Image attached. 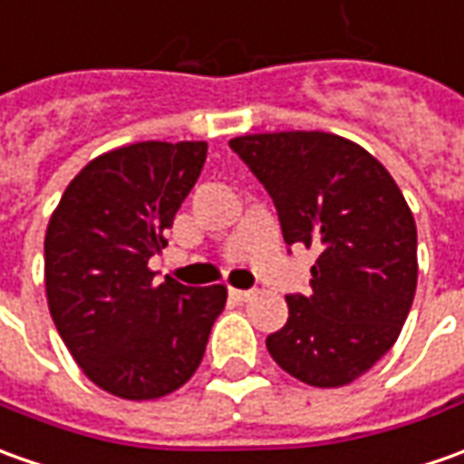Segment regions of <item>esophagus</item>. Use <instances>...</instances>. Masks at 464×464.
Instances as JSON below:
<instances>
[{
    "label": "esophagus",
    "mask_w": 464,
    "mask_h": 464,
    "mask_svg": "<svg viewBox=\"0 0 464 464\" xmlns=\"http://www.w3.org/2000/svg\"><path fill=\"white\" fill-rule=\"evenodd\" d=\"M231 297L236 302H248V299L254 297V292L251 289H231Z\"/></svg>",
    "instance_id": "obj_1"
}]
</instances>
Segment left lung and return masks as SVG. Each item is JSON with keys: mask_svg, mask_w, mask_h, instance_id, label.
Listing matches in <instances>:
<instances>
[{"mask_svg": "<svg viewBox=\"0 0 464 464\" xmlns=\"http://www.w3.org/2000/svg\"><path fill=\"white\" fill-rule=\"evenodd\" d=\"M272 195L285 241L317 248L312 295H289L272 358L307 386L338 389L393 348L417 292V223L389 169L327 131L228 141Z\"/></svg>", "mask_w": 464, "mask_h": 464, "instance_id": "left-lung-1", "label": "left lung"}]
</instances>
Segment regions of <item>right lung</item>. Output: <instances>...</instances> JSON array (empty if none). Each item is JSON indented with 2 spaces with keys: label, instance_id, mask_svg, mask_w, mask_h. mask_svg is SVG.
<instances>
[{
  "label": "right lung",
  "instance_id": "1",
  "mask_svg": "<svg viewBox=\"0 0 464 464\" xmlns=\"http://www.w3.org/2000/svg\"><path fill=\"white\" fill-rule=\"evenodd\" d=\"M206 141H140L91 160L45 233V295L60 338L99 389L150 401L185 386L228 289L154 285L150 256L206 162Z\"/></svg>",
  "mask_w": 464,
  "mask_h": 464
}]
</instances>
